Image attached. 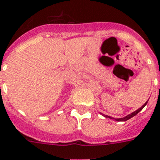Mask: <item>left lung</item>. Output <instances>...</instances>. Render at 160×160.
<instances>
[{
	"instance_id": "obj_1",
	"label": "left lung",
	"mask_w": 160,
	"mask_h": 160,
	"mask_svg": "<svg viewBox=\"0 0 160 160\" xmlns=\"http://www.w3.org/2000/svg\"><path fill=\"white\" fill-rule=\"evenodd\" d=\"M148 100L147 101V102H145L144 104L142 105V107H139L138 109L136 110V111H134L133 112L130 113V114H128V115H127L126 117H123V118H112V117H110V116H107V115H105V114H102V116H104L105 118H110V119H113V120H115L116 122H125V121H128V119H130V118H132V117H134V116H136L138 114V113L139 112H141L142 111V109L143 108V107L147 105V103H148Z\"/></svg>"
}]
</instances>
